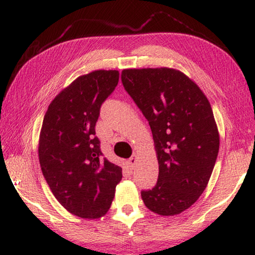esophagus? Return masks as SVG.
Listing matches in <instances>:
<instances>
[{"instance_id":"esophagus-1","label":"esophagus","mask_w":255,"mask_h":255,"mask_svg":"<svg viewBox=\"0 0 255 255\" xmlns=\"http://www.w3.org/2000/svg\"><path fill=\"white\" fill-rule=\"evenodd\" d=\"M135 162H137V155H135V154L132 155L131 158L128 160V166H130V167H134Z\"/></svg>"}]
</instances>
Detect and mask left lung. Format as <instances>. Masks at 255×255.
Listing matches in <instances>:
<instances>
[{
	"label": "left lung",
	"instance_id": "8db88e82",
	"mask_svg": "<svg viewBox=\"0 0 255 255\" xmlns=\"http://www.w3.org/2000/svg\"><path fill=\"white\" fill-rule=\"evenodd\" d=\"M121 78L148 121L159 163L158 182L141 191L142 201L154 214L179 215L207 188L218 155L210 103L193 80L174 68H128Z\"/></svg>",
	"mask_w": 255,
	"mask_h": 255
}]
</instances>
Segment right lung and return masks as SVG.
I'll return each mask as SVG.
<instances>
[{
  "mask_svg": "<svg viewBox=\"0 0 255 255\" xmlns=\"http://www.w3.org/2000/svg\"><path fill=\"white\" fill-rule=\"evenodd\" d=\"M118 80L113 69L79 76L54 97L41 125V172L59 203L81 218L106 215L122 180V168L104 158L95 137L101 106Z\"/></svg>",
  "mask_w": 255,
  "mask_h": 255,
  "instance_id": "right-lung-1",
  "label": "right lung"
}]
</instances>
